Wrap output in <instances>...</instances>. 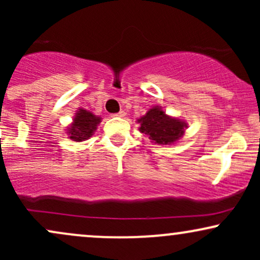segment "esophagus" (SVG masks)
<instances>
[{"instance_id":"obj_1","label":"esophagus","mask_w":260,"mask_h":260,"mask_svg":"<svg viewBox=\"0 0 260 260\" xmlns=\"http://www.w3.org/2000/svg\"><path fill=\"white\" fill-rule=\"evenodd\" d=\"M113 116H117V117H124V116H126V112L120 111V112H117V113H113Z\"/></svg>"}]
</instances>
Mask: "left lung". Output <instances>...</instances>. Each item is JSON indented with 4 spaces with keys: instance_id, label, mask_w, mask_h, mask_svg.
Wrapping results in <instances>:
<instances>
[{
    "instance_id": "1",
    "label": "left lung",
    "mask_w": 260,
    "mask_h": 260,
    "mask_svg": "<svg viewBox=\"0 0 260 260\" xmlns=\"http://www.w3.org/2000/svg\"><path fill=\"white\" fill-rule=\"evenodd\" d=\"M138 122L140 123V132L148 134L149 138L157 144L174 143L181 138L186 127L184 122L169 117L157 106L149 110L147 115L139 118Z\"/></svg>"
}]
</instances>
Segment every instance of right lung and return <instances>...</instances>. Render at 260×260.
Instances as JSON below:
<instances>
[{"label": "right lung", "instance_id": "add662e5", "mask_svg": "<svg viewBox=\"0 0 260 260\" xmlns=\"http://www.w3.org/2000/svg\"><path fill=\"white\" fill-rule=\"evenodd\" d=\"M99 123L100 117H96L86 110L80 109L77 112L73 124L68 129L70 138L73 139L74 142H82V140L89 139Z\"/></svg>", "mask_w": 260, "mask_h": 260}]
</instances>
